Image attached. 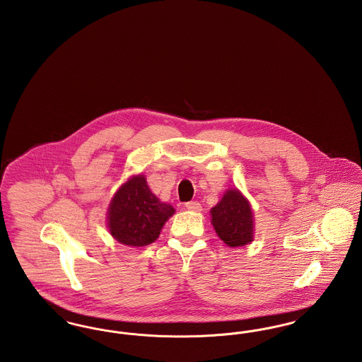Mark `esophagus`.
Here are the masks:
<instances>
[{
	"label": "esophagus",
	"instance_id": "34e87169",
	"mask_svg": "<svg viewBox=\"0 0 362 362\" xmlns=\"http://www.w3.org/2000/svg\"><path fill=\"white\" fill-rule=\"evenodd\" d=\"M186 207L191 210V211H201L202 210V206H201V204L199 202H197V201H191V202H187L186 204Z\"/></svg>",
	"mask_w": 362,
	"mask_h": 362
}]
</instances>
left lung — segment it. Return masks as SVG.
Listing matches in <instances>:
<instances>
[{
  "label": "left lung",
  "mask_w": 362,
  "mask_h": 362,
  "mask_svg": "<svg viewBox=\"0 0 362 362\" xmlns=\"http://www.w3.org/2000/svg\"><path fill=\"white\" fill-rule=\"evenodd\" d=\"M210 214L216 233L226 245L241 247L252 241V209L239 189H226L223 199L211 207Z\"/></svg>",
  "instance_id": "8db88e82"
}]
</instances>
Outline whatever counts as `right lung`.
Instances as JSON below:
<instances>
[{"label": "right lung", "instance_id": "1", "mask_svg": "<svg viewBox=\"0 0 362 362\" xmlns=\"http://www.w3.org/2000/svg\"><path fill=\"white\" fill-rule=\"evenodd\" d=\"M175 209L151 191L144 175L130 177L115 192L107 213L108 229L124 245L144 247L158 238Z\"/></svg>", "mask_w": 362, "mask_h": 362}]
</instances>
